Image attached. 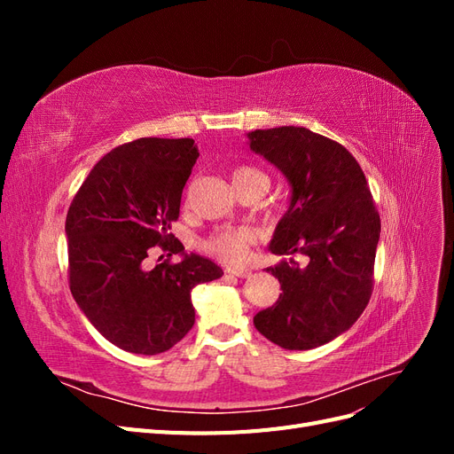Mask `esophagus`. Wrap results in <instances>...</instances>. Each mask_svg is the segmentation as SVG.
I'll return each instance as SVG.
<instances>
[{
  "instance_id": "obj_1",
  "label": "esophagus",
  "mask_w": 454,
  "mask_h": 454,
  "mask_svg": "<svg viewBox=\"0 0 454 454\" xmlns=\"http://www.w3.org/2000/svg\"><path fill=\"white\" fill-rule=\"evenodd\" d=\"M225 272L232 274V277H239V278H248V277H252V270L246 269V267H227Z\"/></svg>"
}]
</instances>
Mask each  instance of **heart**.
<instances>
[{"mask_svg": "<svg viewBox=\"0 0 454 454\" xmlns=\"http://www.w3.org/2000/svg\"><path fill=\"white\" fill-rule=\"evenodd\" d=\"M231 177L237 189L257 180H267L263 174L252 167H235L231 170ZM254 242L255 235L248 229H222L212 232L208 239H204L202 248L219 261L237 265L248 257Z\"/></svg>", "mask_w": 454, "mask_h": 454, "instance_id": "obj_1", "label": "heart"}]
</instances>
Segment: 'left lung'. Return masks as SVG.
<instances>
[{
	"instance_id": "8db88e82",
	"label": "left lung",
	"mask_w": 454,
	"mask_h": 454,
	"mask_svg": "<svg viewBox=\"0 0 454 454\" xmlns=\"http://www.w3.org/2000/svg\"><path fill=\"white\" fill-rule=\"evenodd\" d=\"M250 147L292 185L290 208L269 250L280 297L254 316L257 332L286 350L333 340L360 318L373 292L380 217L364 170L347 147L303 127L248 134ZM305 254L303 266L291 257Z\"/></svg>"
}]
</instances>
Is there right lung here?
I'll return each instance as SVG.
<instances>
[{
  "instance_id": "right-lung-1",
  "label": "right lung",
  "mask_w": 454,
  "mask_h": 454,
  "mask_svg": "<svg viewBox=\"0 0 454 454\" xmlns=\"http://www.w3.org/2000/svg\"><path fill=\"white\" fill-rule=\"evenodd\" d=\"M197 157L191 138L122 144L94 164L67 210L72 295L89 322L127 352L153 356L180 342L195 324L191 290L223 274L195 254L143 269L153 249L184 253L168 229Z\"/></svg>"
}]
</instances>
